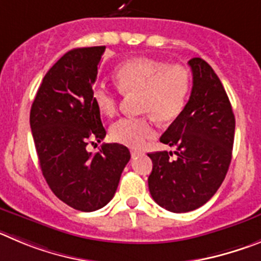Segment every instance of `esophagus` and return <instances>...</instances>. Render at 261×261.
I'll return each instance as SVG.
<instances>
[{
	"label": "esophagus",
	"instance_id": "34e87169",
	"mask_svg": "<svg viewBox=\"0 0 261 261\" xmlns=\"http://www.w3.org/2000/svg\"><path fill=\"white\" fill-rule=\"evenodd\" d=\"M139 154H142V151H139V149H131V157H136L139 156Z\"/></svg>",
	"mask_w": 261,
	"mask_h": 261
}]
</instances>
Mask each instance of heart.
Masks as SVG:
<instances>
[{"instance_id":"1","label":"heart","mask_w":261,"mask_h":261,"mask_svg":"<svg viewBox=\"0 0 261 261\" xmlns=\"http://www.w3.org/2000/svg\"><path fill=\"white\" fill-rule=\"evenodd\" d=\"M114 79L122 93H139V112L149 113L157 121L169 123L179 117L189 98L191 78L185 67L151 58H133L117 67ZM98 112L113 117L118 109V93L105 83H96L91 91ZM156 130L151 117H127L113 123L110 136L127 147H140Z\"/></svg>"}]
</instances>
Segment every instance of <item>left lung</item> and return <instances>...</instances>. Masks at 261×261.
Wrapping results in <instances>:
<instances>
[{"label":"left lung","mask_w":261,"mask_h":261,"mask_svg":"<svg viewBox=\"0 0 261 261\" xmlns=\"http://www.w3.org/2000/svg\"><path fill=\"white\" fill-rule=\"evenodd\" d=\"M192 90L182 113L160 138L175 147L148 153L152 173L148 187L153 200L174 213L194 211L212 198L224 182L233 152L236 118L212 67L196 57L189 61Z\"/></svg>","instance_id":"left-lung-1"}]
</instances>
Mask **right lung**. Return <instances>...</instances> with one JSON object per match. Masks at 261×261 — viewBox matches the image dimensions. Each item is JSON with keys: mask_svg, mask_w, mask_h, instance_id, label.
<instances>
[{"mask_svg": "<svg viewBox=\"0 0 261 261\" xmlns=\"http://www.w3.org/2000/svg\"><path fill=\"white\" fill-rule=\"evenodd\" d=\"M105 46L69 50L49 69L30 113L43 175L53 194L74 210L92 212L107 205L118 187L130 151L118 143L86 149L107 135L91 97Z\"/></svg>", "mask_w": 261, "mask_h": 261, "instance_id": "add662e5", "label": "right lung"}]
</instances>
